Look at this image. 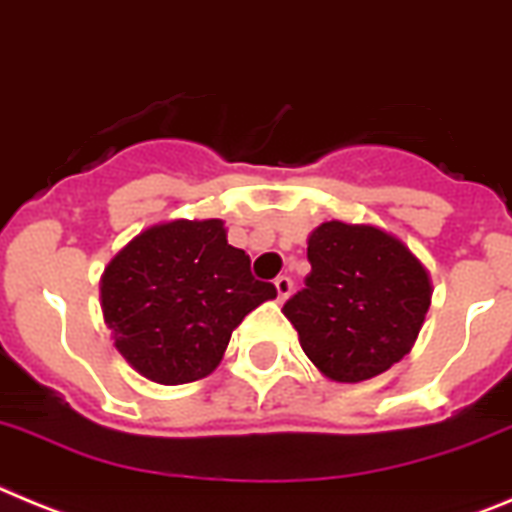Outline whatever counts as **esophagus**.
Here are the masks:
<instances>
[{
    "mask_svg": "<svg viewBox=\"0 0 512 512\" xmlns=\"http://www.w3.org/2000/svg\"><path fill=\"white\" fill-rule=\"evenodd\" d=\"M275 290H278V301H285L293 293V280L288 275H280V278H275Z\"/></svg>",
    "mask_w": 512,
    "mask_h": 512,
    "instance_id": "obj_1",
    "label": "esophagus"
}]
</instances>
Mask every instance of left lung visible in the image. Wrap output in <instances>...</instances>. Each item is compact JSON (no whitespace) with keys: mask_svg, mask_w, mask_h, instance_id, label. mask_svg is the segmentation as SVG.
<instances>
[{"mask_svg":"<svg viewBox=\"0 0 512 512\" xmlns=\"http://www.w3.org/2000/svg\"><path fill=\"white\" fill-rule=\"evenodd\" d=\"M306 288L283 306L316 370L362 382L411 352L431 306L426 265L372 224L324 222L308 234Z\"/></svg>","mask_w":512,"mask_h":512,"instance_id":"1","label":"left lung"}]
</instances>
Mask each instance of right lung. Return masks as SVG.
Instances as JSON below:
<instances>
[{"instance_id":"add662e5","label":"right lung","mask_w":512,"mask_h":512,"mask_svg":"<svg viewBox=\"0 0 512 512\" xmlns=\"http://www.w3.org/2000/svg\"><path fill=\"white\" fill-rule=\"evenodd\" d=\"M101 311L117 352L158 385L201 380L219 367L232 331L278 296L222 219H176L137 234L104 267Z\"/></svg>"}]
</instances>
